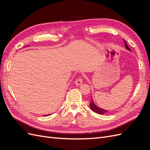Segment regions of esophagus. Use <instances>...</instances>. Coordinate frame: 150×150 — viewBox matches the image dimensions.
Returning <instances> with one entry per match:
<instances>
[{"label":"esophagus","mask_w":150,"mask_h":150,"mask_svg":"<svg viewBox=\"0 0 150 150\" xmlns=\"http://www.w3.org/2000/svg\"><path fill=\"white\" fill-rule=\"evenodd\" d=\"M83 80L82 78H78L75 81V84L78 86H79L81 84H83Z\"/></svg>","instance_id":"obj_1"}]
</instances>
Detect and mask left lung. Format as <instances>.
I'll list each match as a JSON object with an SVG mask.
<instances>
[{
  "label": "left lung",
  "instance_id": "8db88e82",
  "mask_svg": "<svg viewBox=\"0 0 150 150\" xmlns=\"http://www.w3.org/2000/svg\"><path fill=\"white\" fill-rule=\"evenodd\" d=\"M124 42H125L126 49H127L128 50H129V51H130V49L129 48L128 45H127V44H126V41H125V40H124ZM89 106H90L91 110L93 111L98 113V114H99V115H104V113H106V112H107L108 111L107 110H104V109L100 108H99L98 106H97L96 104H95V103H94V101L93 100V98H91V103L89 104Z\"/></svg>",
  "mask_w": 150,
  "mask_h": 150
}]
</instances>
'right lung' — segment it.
Instances as JSON below:
<instances>
[{"instance_id": "obj_1", "label": "right lung", "mask_w": 150, "mask_h": 150, "mask_svg": "<svg viewBox=\"0 0 150 150\" xmlns=\"http://www.w3.org/2000/svg\"><path fill=\"white\" fill-rule=\"evenodd\" d=\"M49 115H51V114H50V115H44V116H49Z\"/></svg>"}]
</instances>
